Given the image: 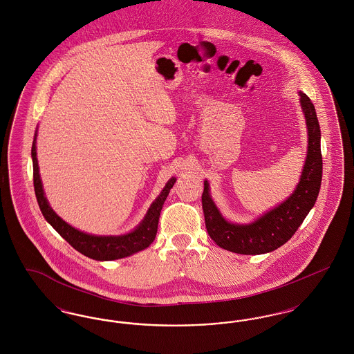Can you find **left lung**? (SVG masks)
Wrapping results in <instances>:
<instances>
[{
  "label": "left lung",
  "instance_id": "obj_1",
  "mask_svg": "<svg viewBox=\"0 0 354 354\" xmlns=\"http://www.w3.org/2000/svg\"><path fill=\"white\" fill-rule=\"evenodd\" d=\"M300 102L308 127V153L299 185L286 202L252 224H232L220 215L209 196L208 183L204 182L202 204L205 228L220 248L241 254L272 252L286 244L299 230L317 201L322 178L320 124L313 103L301 91Z\"/></svg>",
  "mask_w": 354,
  "mask_h": 354
}]
</instances>
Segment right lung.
I'll return each instance as SVG.
<instances>
[{
  "mask_svg": "<svg viewBox=\"0 0 354 354\" xmlns=\"http://www.w3.org/2000/svg\"><path fill=\"white\" fill-rule=\"evenodd\" d=\"M35 138L37 134L34 135L32 158H33L34 191H35L37 202L41 208L44 218L50 223L51 227L62 236L73 248H75L78 252L82 253L90 259L106 261V260H117V259L130 256L133 253L139 252L147 248L151 244L158 231V221H159L162 207L165 204V201L167 199L169 189L172 188V185L176 180L175 178L169 179V183L163 188L162 194L158 196L155 202L152 203L146 218L131 234L123 236L87 235L84 232L73 228L71 225H68V223L61 219L51 209L49 203L46 201L44 195L42 183L39 179L37 152H35Z\"/></svg>",
  "mask_w": 354,
  "mask_h": 354,
  "instance_id": "add662e5",
  "label": "right lung"
}]
</instances>
